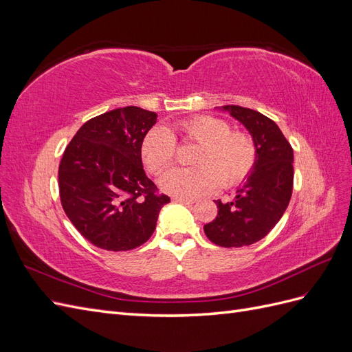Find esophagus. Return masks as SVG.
I'll list each match as a JSON object with an SVG mask.
<instances>
[{
	"instance_id": "34e87169",
	"label": "esophagus",
	"mask_w": 352,
	"mask_h": 352,
	"mask_svg": "<svg viewBox=\"0 0 352 352\" xmlns=\"http://www.w3.org/2000/svg\"><path fill=\"white\" fill-rule=\"evenodd\" d=\"M173 201L180 202V204H186V206H190L195 202V199H188V198H173Z\"/></svg>"
}]
</instances>
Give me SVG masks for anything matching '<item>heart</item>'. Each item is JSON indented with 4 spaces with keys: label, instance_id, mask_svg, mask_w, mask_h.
Instances as JSON below:
<instances>
[{
    "label": "heart",
    "instance_id": "1",
    "mask_svg": "<svg viewBox=\"0 0 352 352\" xmlns=\"http://www.w3.org/2000/svg\"><path fill=\"white\" fill-rule=\"evenodd\" d=\"M180 141L198 144L190 155V168H172L160 177V188L177 198H195L217 185L241 184L255 164L257 151L251 136L230 131V124L214 116H194L173 124ZM166 127L155 126L141 144L142 162L151 173H162L176 155V140Z\"/></svg>",
    "mask_w": 352,
    "mask_h": 352
}]
</instances>
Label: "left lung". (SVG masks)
I'll use <instances>...</instances> for the list:
<instances>
[{
	"label": "left lung",
	"instance_id": "8db88e82",
	"mask_svg": "<svg viewBox=\"0 0 352 352\" xmlns=\"http://www.w3.org/2000/svg\"><path fill=\"white\" fill-rule=\"evenodd\" d=\"M223 110L247 127L257 158L247 182L236 189V197L228 202L214 201L217 216L207 223L204 232L219 247L238 248L263 239L283 216L292 195L294 151L269 117L239 105H225Z\"/></svg>",
	"mask_w": 352,
	"mask_h": 352
}]
</instances>
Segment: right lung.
I'll return each mask as SVG.
<instances>
[{"label": "right lung", "mask_w": 352, "mask_h": 352, "mask_svg": "<svg viewBox=\"0 0 352 352\" xmlns=\"http://www.w3.org/2000/svg\"><path fill=\"white\" fill-rule=\"evenodd\" d=\"M157 114L135 105L82 124L58 167L63 210L80 235L107 251H129L151 238L170 198L157 194L141 144Z\"/></svg>", "instance_id": "right-lung-1"}]
</instances>
